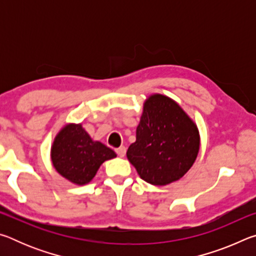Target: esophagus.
<instances>
[{
  "label": "esophagus",
  "mask_w": 256,
  "mask_h": 256,
  "mask_svg": "<svg viewBox=\"0 0 256 256\" xmlns=\"http://www.w3.org/2000/svg\"><path fill=\"white\" fill-rule=\"evenodd\" d=\"M115 151H116V154L120 156V157H124L125 154H126V148L122 146H120V148L115 149Z\"/></svg>",
  "instance_id": "esophagus-1"
}]
</instances>
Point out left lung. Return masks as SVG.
<instances>
[{
  "label": "left lung",
  "mask_w": 256,
  "mask_h": 256,
  "mask_svg": "<svg viewBox=\"0 0 256 256\" xmlns=\"http://www.w3.org/2000/svg\"><path fill=\"white\" fill-rule=\"evenodd\" d=\"M200 134L196 124L172 98L154 94L144 104L136 140L128 159L138 176L152 185L182 178L198 157Z\"/></svg>",
  "instance_id": "1"
}]
</instances>
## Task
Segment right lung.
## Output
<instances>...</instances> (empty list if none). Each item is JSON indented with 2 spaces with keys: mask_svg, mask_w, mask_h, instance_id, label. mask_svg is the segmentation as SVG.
<instances>
[{
  "mask_svg": "<svg viewBox=\"0 0 256 256\" xmlns=\"http://www.w3.org/2000/svg\"><path fill=\"white\" fill-rule=\"evenodd\" d=\"M116 154L99 141H94L81 124H66L55 136L50 149L53 166L60 176L76 185L92 180L100 164Z\"/></svg>",
  "mask_w": 256,
  "mask_h": 256,
  "instance_id": "right-lung-1",
  "label": "right lung"
}]
</instances>
